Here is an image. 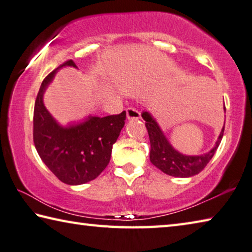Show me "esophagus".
<instances>
[{
  "mask_svg": "<svg viewBox=\"0 0 252 252\" xmlns=\"http://www.w3.org/2000/svg\"><path fill=\"white\" fill-rule=\"evenodd\" d=\"M126 115H127V118H128L129 121H136V119L140 118V113L134 107L127 108L126 109Z\"/></svg>",
  "mask_w": 252,
  "mask_h": 252,
  "instance_id": "obj_1",
  "label": "esophagus"
}]
</instances>
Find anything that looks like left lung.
<instances>
[{
  "label": "left lung",
  "mask_w": 252,
  "mask_h": 252,
  "mask_svg": "<svg viewBox=\"0 0 252 252\" xmlns=\"http://www.w3.org/2000/svg\"><path fill=\"white\" fill-rule=\"evenodd\" d=\"M224 110H226V107H224ZM142 117L144 121H146L145 125H146L149 140H151L149 158H151L152 164L160 169L162 173L174 176V177L185 178L199 174L214 157L223 136L224 125L211 151L199 156H186L171 146L151 114L148 112H143Z\"/></svg>",
  "instance_id": "obj_1"
}]
</instances>
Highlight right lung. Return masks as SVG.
<instances>
[{
	"label": "right lung",
	"instance_id": "add662e5",
	"mask_svg": "<svg viewBox=\"0 0 252 252\" xmlns=\"http://www.w3.org/2000/svg\"><path fill=\"white\" fill-rule=\"evenodd\" d=\"M63 66L76 67L66 61L44 78L35 100L33 139L44 164L62 183L82 185L98 177L108 165L113 145L125 125L126 112L106 117L90 116L85 122L62 127L43 103L44 92Z\"/></svg>",
	"mask_w": 252,
	"mask_h": 252
}]
</instances>
